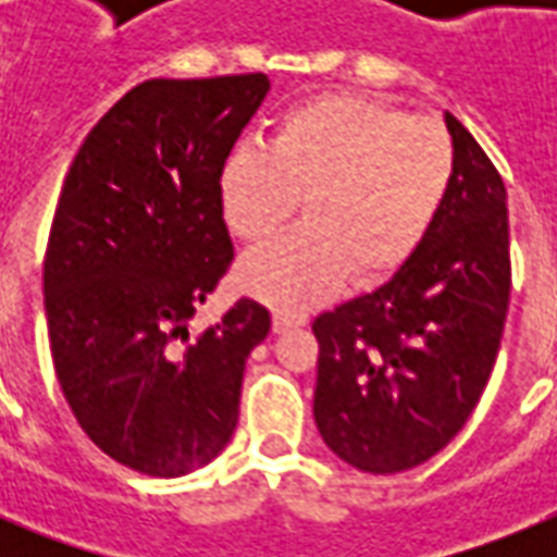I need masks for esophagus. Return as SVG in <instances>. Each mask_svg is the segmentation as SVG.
<instances>
[{
	"label": "esophagus",
	"instance_id": "esophagus-1",
	"mask_svg": "<svg viewBox=\"0 0 557 557\" xmlns=\"http://www.w3.org/2000/svg\"><path fill=\"white\" fill-rule=\"evenodd\" d=\"M304 323H306L304 314H288V312H277V314H274V332L297 330V326H304Z\"/></svg>",
	"mask_w": 557,
	"mask_h": 557
}]
</instances>
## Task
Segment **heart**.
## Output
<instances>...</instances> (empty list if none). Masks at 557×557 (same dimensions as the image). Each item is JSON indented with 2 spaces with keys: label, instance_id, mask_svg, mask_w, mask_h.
Segmentation results:
<instances>
[{
  "label": "heart",
  "instance_id": "1",
  "mask_svg": "<svg viewBox=\"0 0 557 557\" xmlns=\"http://www.w3.org/2000/svg\"><path fill=\"white\" fill-rule=\"evenodd\" d=\"M457 150L436 121L356 95H321L280 117L269 147L236 144L219 168L225 225L262 243L306 196V225L239 262V283L280 312H300L344 277L401 269L436 225Z\"/></svg>",
  "mask_w": 557,
  "mask_h": 557
}]
</instances>
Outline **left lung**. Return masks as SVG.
Listing matches in <instances>:
<instances>
[{
	"instance_id": "obj_1",
	"label": "left lung",
	"mask_w": 557,
	"mask_h": 557,
	"mask_svg": "<svg viewBox=\"0 0 557 557\" xmlns=\"http://www.w3.org/2000/svg\"><path fill=\"white\" fill-rule=\"evenodd\" d=\"M457 176L416 253L370 295L314 318V424L367 474L428 462L474 413L509 312L506 187L474 135L445 112Z\"/></svg>"
}]
</instances>
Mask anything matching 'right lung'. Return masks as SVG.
Instances as JSON below:
<instances>
[{
  "label": "right lung",
  "mask_w": 557,
  "mask_h": 557,
  "mask_svg": "<svg viewBox=\"0 0 557 557\" xmlns=\"http://www.w3.org/2000/svg\"><path fill=\"white\" fill-rule=\"evenodd\" d=\"M269 89L260 72L144 81L60 190L42 265L57 381L86 436L141 474H190L225 450L245 361L271 330L248 297L187 330L234 260L219 168Z\"/></svg>",
  "instance_id": "add662e5"
}]
</instances>
